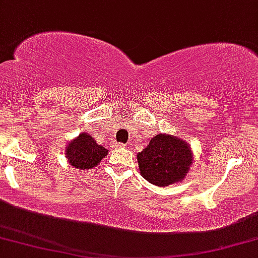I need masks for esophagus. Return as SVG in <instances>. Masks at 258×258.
Instances as JSON below:
<instances>
[{
	"label": "esophagus",
	"instance_id": "34e87169",
	"mask_svg": "<svg viewBox=\"0 0 258 258\" xmlns=\"http://www.w3.org/2000/svg\"><path fill=\"white\" fill-rule=\"evenodd\" d=\"M115 146H118V148H125V144H122V143H115Z\"/></svg>",
	"mask_w": 258,
	"mask_h": 258
}]
</instances>
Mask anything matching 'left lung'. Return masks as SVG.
I'll use <instances>...</instances> for the list:
<instances>
[{
	"label": "left lung",
	"instance_id": "1",
	"mask_svg": "<svg viewBox=\"0 0 258 258\" xmlns=\"http://www.w3.org/2000/svg\"><path fill=\"white\" fill-rule=\"evenodd\" d=\"M137 158L143 177L159 187L183 181L193 164V153L187 142L163 133L151 138Z\"/></svg>",
	"mask_w": 258,
	"mask_h": 258
}]
</instances>
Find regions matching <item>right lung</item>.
<instances>
[{
  "mask_svg": "<svg viewBox=\"0 0 258 258\" xmlns=\"http://www.w3.org/2000/svg\"><path fill=\"white\" fill-rule=\"evenodd\" d=\"M107 153L108 150L97 144L95 139L88 133H81L77 138L71 140L65 149V157L70 164L81 170L95 168Z\"/></svg>",
  "mask_w": 258,
  "mask_h": 258,
  "instance_id": "right-lung-1",
  "label": "right lung"
}]
</instances>
